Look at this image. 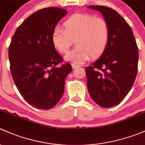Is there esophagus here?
I'll return each mask as SVG.
<instances>
[{
  "mask_svg": "<svg viewBox=\"0 0 145 145\" xmlns=\"http://www.w3.org/2000/svg\"><path fill=\"white\" fill-rule=\"evenodd\" d=\"M72 68H73V69H75V68H79V65H76V64H74V63H72Z\"/></svg>",
  "mask_w": 145,
  "mask_h": 145,
  "instance_id": "1",
  "label": "esophagus"
}]
</instances>
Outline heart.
<instances>
[{"mask_svg": "<svg viewBox=\"0 0 145 145\" xmlns=\"http://www.w3.org/2000/svg\"><path fill=\"white\" fill-rule=\"evenodd\" d=\"M63 28L56 27L52 33V42L59 53L65 54L72 44L76 47L68 52L65 59L82 64L91 56L95 58L105 50L110 39V26L105 19L88 13H75L63 24Z\"/></svg>", "mask_w": 145, "mask_h": 145, "instance_id": "obj_1", "label": "heart"}]
</instances>
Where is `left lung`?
<instances>
[{"label":"left lung","mask_w":145,"mask_h":145,"mask_svg":"<svg viewBox=\"0 0 145 145\" xmlns=\"http://www.w3.org/2000/svg\"><path fill=\"white\" fill-rule=\"evenodd\" d=\"M89 7L101 12L110 26V39L101 57L85 68L89 94L95 103L109 108L120 103L138 73V48L131 26L115 10L105 6Z\"/></svg>","instance_id":"left-lung-1"}]
</instances>
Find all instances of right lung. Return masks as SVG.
I'll return each instance as SVG.
<instances>
[{
    "instance_id": "obj_1",
    "label": "right lung",
    "mask_w": 145,
    "mask_h": 145,
    "mask_svg": "<svg viewBox=\"0 0 145 145\" xmlns=\"http://www.w3.org/2000/svg\"><path fill=\"white\" fill-rule=\"evenodd\" d=\"M66 10L41 9L18 26L8 48L13 81L24 99L31 105L49 110L64 92L65 80L72 71L52 42V33Z\"/></svg>"
}]
</instances>
